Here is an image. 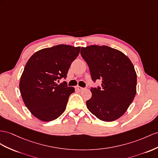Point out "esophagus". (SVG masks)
<instances>
[{
    "mask_svg": "<svg viewBox=\"0 0 158 158\" xmlns=\"http://www.w3.org/2000/svg\"><path fill=\"white\" fill-rule=\"evenodd\" d=\"M76 89H77V90L80 91L84 89V88H83V87H79V86H77V87H76Z\"/></svg>",
    "mask_w": 158,
    "mask_h": 158,
    "instance_id": "obj_1",
    "label": "esophagus"
}]
</instances>
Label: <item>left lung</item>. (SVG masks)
Instances as JSON below:
<instances>
[{
	"instance_id": "1",
	"label": "left lung",
	"mask_w": 158,
	"mask_h": 158,
	"mask_svg": "<svg viewBox=\"0 0 158 158\" xmlns=\"http://www.w3.org/2000/svg\"><path fill=\"white\" fill-rule=\"evenodd\" d=\"M95 82L102 87L91 88L87 101L88 110L100 120L113 121L122 116L136 94L137 74L134 66L122 52L106 45H91L81 50Z\"/></svg>"
}]
</instances>
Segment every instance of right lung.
I'll return each mask as SVG.
<instances>
[{
	"label": "right lung",
	"mask_w": 158,
	"mask_h": 158,
	"mask_svg": "<svg viewBox=\"0 0 158 158\" xmlns=\"http://www.w3.org/2000/svg\"><path fill=\"white\" fill-rule=\"evenodd\" d=\"M81 47L58 44L36 52L28 60L21 77L19 89L24 103L36 118L51 121L64 111L69 98L75 91L66 79L71 63L79 54Z\"/></svg>",
	"instance_id": "right-lung-1"
}]
</instances>
